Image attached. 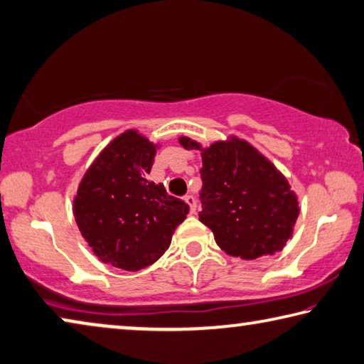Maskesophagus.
Masks as SVG:
<instances>
[{"label": "esophagus", "mask_w": 364, "mask_h": 364, "mask_svg": "<svg viewBox=\"0 0 364 364\" xmlns=\"http://www.w3.org/2000/svg\"><path fill=\"white\" fill-rule=\"evenodd\" d=\"M183 200H186V203L190 206V213L195 214L196 213V198H195V196L193 195H187Z\"/></svg>", "instance_id": "esophagus-1"}]
</instances>
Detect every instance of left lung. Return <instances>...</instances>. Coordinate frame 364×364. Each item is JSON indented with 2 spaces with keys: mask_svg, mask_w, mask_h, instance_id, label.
Segmentation results:
<instances>
[{
  "mask_svg": "<svg viewBox=\"0 0 364 364\" xmlns=\"http://www.w3.org/2000/svg\"><path fill=\"white\" fill-rule=\"evenodd\" d=\"M186 150H198L201 168L200 221L218 247L240 259L276 255L294 237L299 195L281 171L252 143L229 135L210 146L178 136Z\"/></svg>",
  "mask_w": 364,
  "mask_h": 364,
  "instance_id": "8db88e82",
  "label": "left lung"
}]
</instances>
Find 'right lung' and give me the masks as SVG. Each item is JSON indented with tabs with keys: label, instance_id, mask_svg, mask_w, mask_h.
<instances>
[{
	"label": "right lung",
	"instance_id": "1",
	"mask_svg": "<svg viewBox=\"0 0 364 364\" xmlns=\"http://www.w3.org/2000/svg\"><path fill=\"white\" fill-rule=\"evenodd\" d=\"M136 129L114 136L83 174L73 213L82 237L100 261L140 271L169 248L190 206L148 181L159 150Z\"/></svg>",
	"mask_w": 364,
	"mask_h": 364
}]
</instances>
